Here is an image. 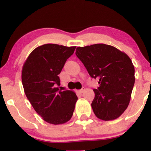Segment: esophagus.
<instances>
[{"instance_id": "esophagus-1", "label": "esophagus", "mask_w": 151, "mask_h": 151, "mask_svg": "<svg viewBox=\"0 0 151 151\" xmlns=\"http://www.w3.org/2000/svg\"><path fill=\"white\" fill-rule=\"evenodd\" d=\"M84 90H85V88H84V87H83V88H81V89H80V93H83V92L84 91Z\"/></svg>"}]
</instances>
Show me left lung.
Segmentation results:
<instances>
[{"mask_svg": "<svg viewBox=\"0 0 151 151\" xmlns=\"http://www.w3.org/2000/svg\"><path fill=\"white\" fill-rule=\"evenodd\" d=\"M76 54L88 74L99 80L91 103L94 114L104 121L119 117L129 106L135 84V68L127 54L105 44L78 47Z\"/></svg>", "mask_w": 151, "mask_h": 151, "instance_id": "obj_1", "label": "left lung"}]
</instances>
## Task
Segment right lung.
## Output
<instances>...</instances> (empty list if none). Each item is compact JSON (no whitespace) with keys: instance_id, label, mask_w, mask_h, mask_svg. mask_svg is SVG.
Returning <instances> with one entry per match:
<instances>
[{"instance_id":"1","label":"right lung","mask_w":151,"mask_h":151,"mask_svg":"<svg viewBox=\"0 0 151 151\" xmlns=\"http://www.w3.org/2000/svg\"><path fill=\"white\" fill-rule=\"evenodd\" d=\"M76 47L45 44L33 50L22 69V83L27 98L45 122L62 124L70 120L78 97L72 91H62L58 74Z\"/></svg>"}]
</instances>
